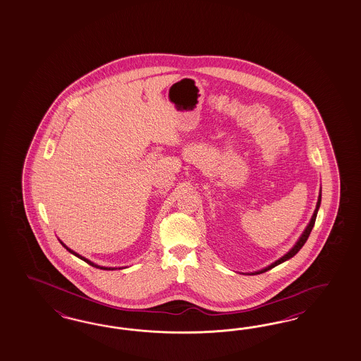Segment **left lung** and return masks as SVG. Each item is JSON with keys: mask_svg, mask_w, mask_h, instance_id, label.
<instances>
[{"mask_svg": "<svg viewBox=\"0 0 361 361\" xmlns=\"http://www.w3.org/2000/svg\"><path fill=\"white\" fill-rule=\"evenodd\" d=\"M320 204H322V189H320V195H319V199H317V204H316V209L313 212V214H312L311 221H310V224L307 225V228L304 229V232L301 233V236L298 238V241H296V244L292 247V249L289 250V252H286V255L283 256V257H280L279 260H276V262H272L271 265H268V267H265V268H262L260 271H256V272H250V274H264V272H267V271H269V269H272L274 267H277L279 264H281V262H286V260H289V259H292L296 253H298L300 249L302 248V245L305 244V241L308 240V237L311 235L312 228H313V225H314V221H316V217H317V212H319V208H320Z\"/></svg>", "mask_w": 361, "mask_h": 361, "instance_id": "left-lung-1", "label": "left lung"}]
</instances>
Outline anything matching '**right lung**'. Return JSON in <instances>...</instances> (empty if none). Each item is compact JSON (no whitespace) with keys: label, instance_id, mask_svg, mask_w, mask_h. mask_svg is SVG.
Here are the masks:
<instances>
[{"label":"right lung","instance_id":"add662e5","mask_svg":"<svg viewBox=\"0 0 361 361\" xmlns=\"http://www.w3.org/2000/svg\"><path fill=\"white\" fill-rule=\"evenodd\" d=\"M60 243H61V245H63V248L66 249V250H69L72 255H75V257H78V259H81L82 262H87L89 265H92V267H94V268H99V269H104V271H114V269H117V268H112V267H101V265H97V264H94V262H90V260H87V259H85L84 256H81V255H78L77 252H75V250H72L71 248H68L65 244H63V241L61 240H59ZM120 269V268H118Z\"/></svg>","mask_w":361,"mask_h":361}]
</instances>
